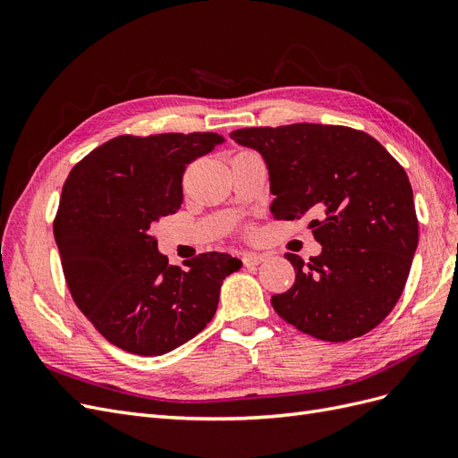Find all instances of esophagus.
I'll list each match as a JSON object with an SVG mask.
<instances>
[{
    "label": "esophagus",
    "mask_w": 458,
    "mask_h": 458,
    "mask_svg": "<svg viewBox=\"0 0 458 458\" xmlns=\"http://www.w3.org/2000/svg\"><path fill=\"white\" fill-rule=\"evenodd\" d=\"M261 261H266V256H261V254H246V256L242 258L244 267H254V266H259Z\"/></svg>",
    "instance_id": "esophagus-1"
}]
</instances>
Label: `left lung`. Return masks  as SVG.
<instances>
[{
  "mask_svg": "<svg viewBox=\"0 0 458 458\" xmlns=\"http://www.w3.org/2000/svg\"><path fill=\"white\" fill-rule=\"evenodd\" d=\"M269 170L275 219L310 216L323 252L303 261L293 288L271 298L288 325L327 342L367 335L403 293L419 219L409 177L374 137L348 126L290 123L229 133Z\"/></svg>",
  "mask_w": 458,
  "mask_h": 458,
  "instance_id": "1",
  "label": "left lung"
}]
</instances>
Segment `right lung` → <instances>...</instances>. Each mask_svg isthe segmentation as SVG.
Here are the masks:
<instances>
[{"label": "right lung", "instance_id": "1", "mask_svg": "<svg viewBox=\"0 0 458 458\" xmlns=\"http://www.w3.org/2000/svg\"><path fill=\"white\" fill-rule=\"evenodd\" d=\"M219 143L200 131L118 135L66 177L53 221L64 279L80 311L123 352L162 355L197 336L221 283L242 266L221 252L170 266L148 233L182 208L187 164Z\"/></svg>", "mask_w": 458, "mask_h": 458}]
</instances>
